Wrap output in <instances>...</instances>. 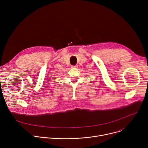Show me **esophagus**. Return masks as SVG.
Returning <instances> with one entry per match:
<instances>
[{
	"label": "esophagus",
	"mask_w": 148,
	"mask_h": 148,
	"mask_svg": "<svg viewBox=\"0 0 148 148\" xmlns=\"http://www.w3.org/2000/svg\"><path fill=\"white\" fill-rule=\"evenodd\" d=\"M78 67V66L76 65V66H71V68H77Z\"/></svg>",
	"instance_id": "esophagus-1"
}]
</instances>
